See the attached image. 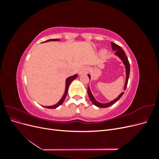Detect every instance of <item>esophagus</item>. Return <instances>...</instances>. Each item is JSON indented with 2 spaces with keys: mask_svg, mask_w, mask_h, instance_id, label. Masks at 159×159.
I'll list each match as a JSON object with an SVG mask.
<instances>
[{
  "mask_svg": "<svg viewBox=\"0 0 159 159\" xmlns=\"http://www.w3.org/2000/svg\"><path fill=\"white\" fill-rule=\"evenodd\" d=\"M88 71V68H86V67H84V68H81L79 71V74L80 75H83V74H87Z\"/></svg>",
  "mask_w": 159,
  "mask_h": 159,
  "instance_id": "esophagus-1",
  "label": "esophagus"
}]
</instances>
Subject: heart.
<instances>
[{"mask_svg": "<svg viewBox=\"0 0 159 159\" xmlns=\"http://www.w3.org/2000/svg\"><path fill=\"white\" fill-rule=\"evenodd\" d=\"M107 50L106 49H103V50H102V51H101L100 54H101V56H104L107 54Z\"/></svg>", "mask_w": 159, "mask_h": 159, "instance_id": "1", "label": "heart"}]
</instances>
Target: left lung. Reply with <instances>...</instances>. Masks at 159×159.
<instances>
[{
    "label": "left lung",
    "mask_w": 159,
    "mask_h": 159,
    "mask_svg": "<svg viewBox=\"0 0 159 159\" xmlns=\"http://www.w3.org/2000/svg\"><path fill=\"white\" fill-rule=\"evenodd\" d=\"M111 44L112 50L113 51H115L114 55L115 56H117V57H119V58L121 60V61L123 62V64L125 66V82L124 88H123V90H125L126 88H127V85L128 80H129V73H130L129 62L127 57L125 54V52L121 49V47H120L118 45H117L116 44H115V43H113V42H111ZM88 75L89 77V80H91V75L88 74ZM88 95H89V97L91 102H92V103L94 105H95V106H97L98 107H100V108H105V107H108L111 106V105H112L115 103H116L117 101L122 97V95L124 93V91H123V92L120 93L115 99L111 101V102H107V103H100V102H98V101L96 100V99L94 98V96H93L92 92H91V91L89 87H88Z\"/></svg>",
    "instance_id": "8db88e82"
}]
</instances>
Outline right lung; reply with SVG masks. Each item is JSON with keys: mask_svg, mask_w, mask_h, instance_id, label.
Listing matches in <instances>:
<instances>
[{"mask_svg": "<svg viewBox=\"0 0 159 159\" xmlns=\"http://www.w3.org/2000/svg\"><path fill=\"white\" fill-rule=\"evenodd\" d=\"M60 39H50V40H48L45 42H43L42 43H44V42H51V41H60ZM77 77H78V74H75L74 75H71V76H70L68 77V78H66V87H65V91H64V93L63 95V96H62L61 98L60 99V101L58 102H57V103H56L55 105H50V106H42L46 108H48V109H56L57 107H58L60 105H61L62 103H63V102H64V100L66 99V97L67 95V93H68V88H69V85L70 84H71V82L73 80H74Z\"/></svg>", "mask_w": 159, "mask_h": 159, "instance_id": "1", "label": "right lung"}]
</instances>
